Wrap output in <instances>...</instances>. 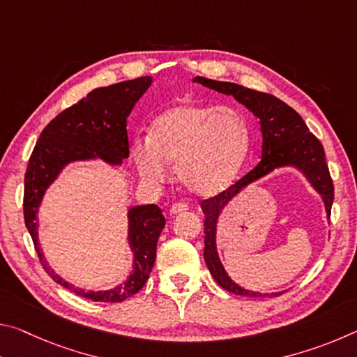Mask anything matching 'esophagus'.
<instances>
[{
  "mask_svg": "<svg viewBox=\"0 0 357 357\" xmlns=\"http://www.w3.org/2000/svg\"><path fill=\"white\" fill-rule=\"evenodd\" d=\"M184 211H187V204L183 203V202H179V203H174L173 206L170 208V214L172 215H176V214L184 213Z\"/></svg>",
  "mask_w": 357,
  "mask_h": 357,
  "instance_id": "obj_1",
  "label": "esophagus"
}]
</instances>
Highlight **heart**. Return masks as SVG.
Returning <instances> with one entry per match:
<instances>
[{
	"instance_id": "b5f03b06",
	"label": "heart",
	"mask_w": 357,
	"mask_h": 357,
	"mask_svg": "<svg viewBox=\"0 0 357 357\" xmlns=\"http://www.w3.org/2000/svg\"><path fill=\"white\" fill-rule=\"evenodd\" d=\"M250 143L249 121L236 108L183 104L154 121L148 140L135 142L132 159L149 183H165L174 167L184 190L209 198L236 179Z\"/></svg>"
}]
</instances>
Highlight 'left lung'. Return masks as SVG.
Masks as SVG:
<instances>
[{"label":"left lung","mask_w":357,"mask_h":357,"mask_svg":"<svg viewBox=\"0 0 357 357\" xmlns=\"http://www.w3.org/2000/svg\"><path fill=\"white\" fill-rule=\"evenodd\" d=\"M193 82L202 83L203 86L215 89L217 93L233 96L241 104L259 119L263 134V149L261 162L249 172L245 176L236 181L228 189L220 192L219 195L211 197L202 202V209L204 214V261L213 274L214 280L227 291L250 296V298H273L280 293H257L239 287L229 279L223 269V266L217 255L215 247V231L217 220L223 208L233 200L238 193L247 185L255 183L257 179L266 176L275 168L291 165L305 174L309 183L313 185L319 195L323 197L326 213L331 217L332 202H334V184H332L328 164H326L323 144L307 128L301 114L287 105L285 102L277 99L275 96L268 93H259L255 89L241 86L229 82H215L204 77H195Z\"/></svg>","instance_id":"obj_1"}]
</instances>
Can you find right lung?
I'll use <instances>...</instances> for the list:
<instances>
[{"instance_id":"1","label":"right lung","mask_w":357,"mask_h":357,"mask_svg":"<svg viewBox=\"0 0 357 357\" xmlns=\"http://www.w3.org/2000/svg\"><path fill=\"white\" fill-rule=\"evenodd\" d=\"M151 83V77H140L94 89L47 124L28 162L23 215L39 261L47 274L59 285L96 302H123L143 288L155 261L157 239L165 227L162 209L155 204H143L129 209V244L134 252V271L129 279L108 291H84L48 268L38 239L39 204L47 187L70 162L100 157L108 164L121 165L124 159H128V116Z\"/></svg>"}]
</instances>
